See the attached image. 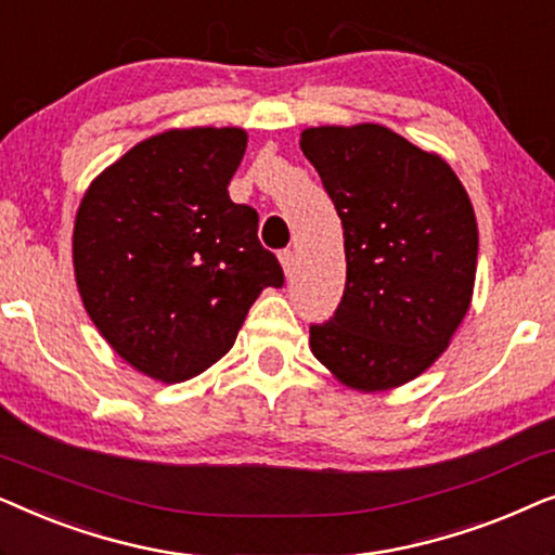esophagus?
Masks as SVG:
<instances>
[{"instance_id": "34e87169", "label": "esophagus", "mask_w": 555, "mask_h": 555, "mask_svg": "<svg viewBox=\"0 0 555 555\" xmlns=\"http://www.w3.org/2000/svg\"><path fill=\"white\" fill-rule=\"evenodd\" d=\"M280 264H283L285 275L291 278L295 272V253H293V249H283V253H280Z\"/></svg>"}]
</instances>
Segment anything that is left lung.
Here are the masks:
<instances>
[{
	"label": "left lung",
	"mask_w": 555,
	"mask_h": 555,
	"mask_svg": "<svg viewBox=\"0 0 555 555\" xmlns=\"http://www.w3.org/2000/svg\"><path fill=\"white\" fill-rule=\"evenodd\" d=\"M344 224L346 291L310 351L340 384L386 391L424 374L467 315L477 270L469 196L442 156L378 124L300 133Z\"/></svg>",
	"instance_id": "1"
}]
</instances>
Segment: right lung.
<instances>
[{
	"mask_svg": "<svg viewBox=\"0 0 555 555\" xmlns=\"http://www.w3.org/2000/svg\"><path fill=\"white\" fill-rule=\"evenodd\" d=\"M242 128H171L93 179L73 230L90 321L156 382H186L234 346L264 287L285 283L257 240V211L230 199Z\"/></svg>",
	"mask_w": 555,
	"mask_h": 555,
	"instance_id": "obj_1",
	"label": "right lung"
}]
</instances>
